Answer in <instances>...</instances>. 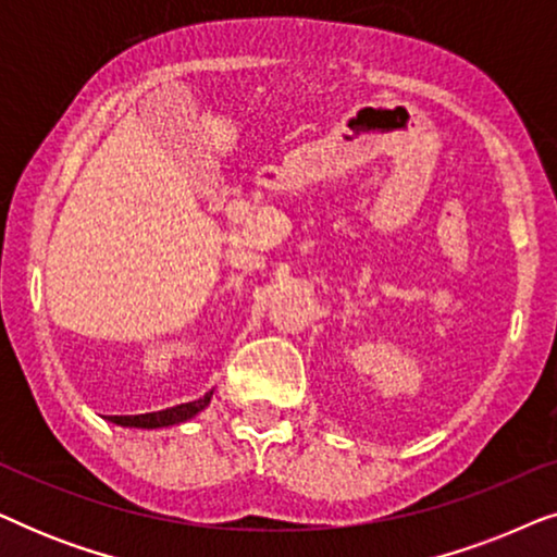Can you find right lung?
<instances>
[{"label": "right lung", "instance_id": "add662e5", "mask_svg": "<svg viewBox=\"0 0 557 557\" xmlns=\"http://www.w3.org/2000/svg\"><path fill=\"white\" fill-rule=\"evenodd\" d=\"M210 395L212 393L202 395L200 400L182 403V406H174V408H166V410H157V413L111 416V421L119 423V425H136V429H162V425L182 423V421H187V418H193L195 413H200V410L210 403Z\"/></svg>", "mask_w": 557, "mask_h": 557}]
</instances>
